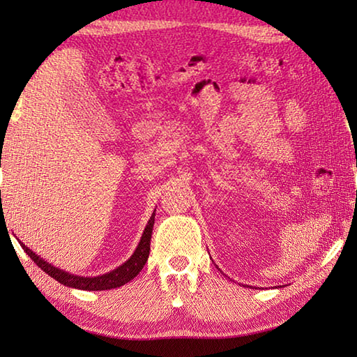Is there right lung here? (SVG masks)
I'll list each match as a JSON object with an SVG mask.
<instances>
[{
  "label": "right lung",
  "instance_id": "obj_1",
  "mask_svg": "<svg viewBox=\"0 0 357 357\" xmlns=\"http://www.w3.org/2000/svg\"><path fill=\"white\" fill-rule=\"evenodd\" d=\"M154 215L155 213H153V215H151L148 225L142 234L140 243H138L135 252L132 253V257L128 259V261L121 264L119 268L113 269L112 273H107L104 275L80 277V275L69 274L66 273V271L55 268L53 264L47 263L45 259H42L39 255H36L33 250H29L23 243H20V245L23 247V250L28 253V257L31 258L45 274L53 277V279L58 280L59 283H63V285L77 288V289H86V291H104V289H112V288L126 285V283L130 282L134 277H137L138 273L143 269V266L146 264L149 250H151V234H153Z\"/></svg>",
  "mask_w": 357,
  "mask_h": 357
}]
</instances>
